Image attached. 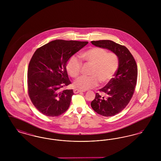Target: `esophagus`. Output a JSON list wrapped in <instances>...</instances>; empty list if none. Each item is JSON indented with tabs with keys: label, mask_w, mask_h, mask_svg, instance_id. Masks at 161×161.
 I'll return each mask as SVG.
<instances>
[{
	"label": "esophagus",
	"mask_w": 161,
	"mask_h": 161,
	"mask_svg": "<svg viewBox=\"0 0 161 161\" xmlns=\"http://www.w3.org/2000/svg\"><path fill=\"white\" fill-rule=\"evenodd\" d=\"M83 92V91H81V90H80V89H75L74 90V93H80V92Z\"/></svg>",
	"instance_id": "esophagus-1"
}]
</instances>
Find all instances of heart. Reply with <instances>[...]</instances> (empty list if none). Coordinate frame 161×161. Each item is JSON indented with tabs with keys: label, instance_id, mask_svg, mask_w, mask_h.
<instances>
[{
	"label": "heart",
	"instance_id": "b5f03b06",
	"mask_svg": "<svg viewBox=\"0 0 161 161\" xmlns=\"http://www.w3.org/2000/svg\"><path fill=\"white\" fill-rule=\"evenodd\" d=\"M80 58L91 64L89 76L78 77L74 82L75 87L81 90H88L100 84H106L115 75L118 66V56L114 53H107L106 49L93 47L80 55ZM81 63L76 57L72 56L66 64V70L70 77L76 78L80 74Z\"/></svg>",
	"mask_w": 161,
	"mask_h": 161
}]
</instances>
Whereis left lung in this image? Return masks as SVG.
<instances>
[{
    "label": "left lung",
    "instance_id": "left-lung-1",
    "mask_svg": "<svg viewBox=\"0 0 161 161\" xmlns=\"http://www.w3.org/2000/svg\"><path fill=\"white\" fill-rule=\"evenodd\" d=\"M91 43L95 46L110 50L118 57L119 66L114 78L100 89L105 96L97 93L91 104L97 114L104 116H114L127 106L134 93L138 77L137 64L125 46L108 40L92 41Z\"/></svg>",
    "mask_w": 161,
    "mask_h": 161
}]
</instances>
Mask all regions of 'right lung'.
I'll use <instances>...</instances> for the list:
<instances>
[{
  "label": "right lung",
  "mask_w": 161,
  "mask_h": 161,
  "mask_svg": "<svg viewBox=\"0 0 161 161\" xmlns=\"http://www.w3.org/2000/svg\"><path fill=\"white\" fill-rule=\"evenodd\" d=\"M87 42L55 40L39 47L33 54L28 69V95L34 106L47 116H58L69 108L72 89L66 70L69 58Z\"/></svg>",
  "instance_id": "1"
}]
</instances>
